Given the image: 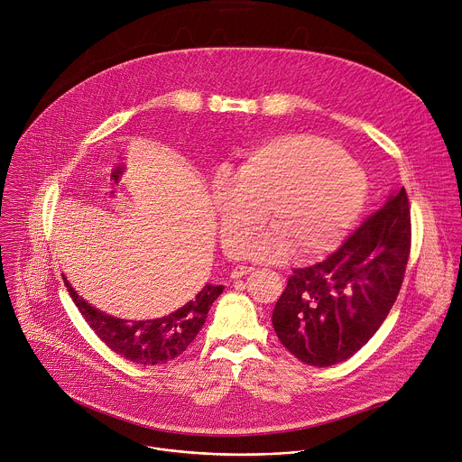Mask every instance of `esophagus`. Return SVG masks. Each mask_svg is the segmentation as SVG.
<instances>
[{
  "mask_svg": "<svg viewBox=\"0 0 462 462\" xmlns=\"http://www.w3.org/2000/svg\"><path fill=\"white\" fill-rule=\"evenodd\" d=\"M250 272H254V268H252V266H243V264H237V266L232 270L230 277H232V279H239V277H243V275H246V273H250Z\"/></svg>",
  "mask_w": 462,
  "mask_h": 462,
  "instance_id": "obj_1",
  "label": "esophagus"
}]
</instances>
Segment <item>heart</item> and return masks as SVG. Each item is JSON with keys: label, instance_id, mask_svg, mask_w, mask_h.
Here are the masks:
<instances>
[{"label": "heart", "instance_id": "obj_1", "mask_svg": "<svg viewBox=\"0 0 462 462\" xmlns=\"http://www.w3.org/2000/svg\"><path fill=\"white\" fill-rule=\"evenodd\" d=\"M368 196L365 172L327 137L282 134L243 152L234 172L212 180V203L228 254L266 223L275 230L254 239L246 255L279 261L334 250L352 230Z\"/></svg>", "mask_w": 462, "mask_h": 462}]
</instances>
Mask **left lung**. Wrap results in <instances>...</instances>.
Returning <instances> with one entry per match:
<instances>
[{
    "label": "left lung",
    "instance_id": "obj_1",
    "mask_svg": "<svg viewBox=\"0 0 462 462\" xmlns=\"http://www.w3.org/2000/svg\"><path fill=\"white\" fill-rule=\"evenodd\" d=\"M410 239L408 196L399 189L328 259L293 270L272 314L282 346L321 368L361 350L399 295Z\"/></svg>",
    "mask_w": 462,
    "mask_h": 462
}]
</instances>
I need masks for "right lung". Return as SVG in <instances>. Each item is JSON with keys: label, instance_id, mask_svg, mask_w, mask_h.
<instances>
[{"label": "right lung", "instance_id": "right-lung-1", "mask_svg": "<svg viewBox=\"0 0 462 462\" xmlns=\"http://www.w3.org/2000/svg\"><path fill=\"white\" fill-rule=\"evenodd\" d=\"M67 290L78 310L96 336L117 356L144 366L163 365L181 356L196 339L207 321L212 302L223 293V284H205L196 299L183 304L165 318L146 321H126L112 318L88 304L63 275Z\"/></svg>", "mask_w": 462, "mask_h": 462}]
</instances>
